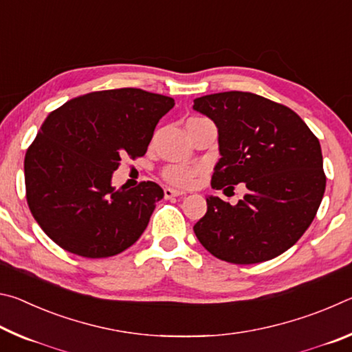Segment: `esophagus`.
Here are the masks:
<instances>
[{
  "label": "esophagus",
  "instance_id": "esophagus-1",
  "mask_svg": "<svg viewBox=\"0 0 352 352\" xmlns=\"http://www.w3.org/2000/svg\"><path fill=\"white\" fill-rule=\"evenodd\" d=\"M184 194H186V192H183V190H177V189H172V188H164V197H166V199L183 197Z\"/></svg>",
  "mask_w": 352,
  "mask_h": 352
}]
</instances>
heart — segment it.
Masks as SVG:
<instances>
[{
    "instance_id": "heart-1",
    "label": "heart",
    "mask_w": 352,
    "mask_h": 352,
    "mask_svg": "<svg viewBox=\"0 0 352 352\" xmlns=\"http://www.w3.org/2000/svg\"><path fill=\"white\" fill-rule=\"evenodd\" d=\"M192 119H200V118H190ZM201 174L200 168H194V166H186V164H170L168 168H164L162 175L168 183L172 186L177 188H190L192 184L197 182L199 175Z\"/></svg>"
}]
</instances>
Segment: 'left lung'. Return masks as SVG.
<instances>
[{
	"label": "left lung",
	"mask_w": 352,
	"mask_h": 352,
	"mask_svg": "<svg viewBox=\"0 0 352 352\" xmlns=\"http://www.w3.org/2000/svg\"><path fill=\"white\" fill-rule=\"evenodd\" d=\"M194 110L219 129L222 158L212 189L248 192L237 205L206 197L208 210L194 225L201 245L231 264L276 258L305 234L326 189L320 141L294 110L248 91L194 99Z\"/></svg>",
	"instance_id": "left-lung-1"
}]
</instances>
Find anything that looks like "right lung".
I'll use <instances>...</instances> for the list:
<instances>
[{
  "label": "right lung",
  "instance_id": "right-lung-1",
  "mask_svg": "<svg viewBox=\"0 0 352 352\" xmlns=\"http://www.w3.org/2000/svg\"><path fill=\"white\" fill-rule=\"evenodd\" d=\"M174 99L140 88L82 94L51 111L25 157L26 200L40 228L83 258H109L140 239L163 199L153 182L111 186L122 157L147 152Z\"/></svg>",
  "mask_w": 352,
  "mask_h": 352
}]
</instances>
